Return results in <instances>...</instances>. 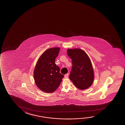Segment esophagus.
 I'll list each match as a JSON object with an SVG mask.
<instances>
[{
	"instance_id": "1",
	"label": "esophagus",
	"mask_w": 125,
	"mask_h": 125,
	"mask_svg": "<svg viewBox=\"0 0 125 125\" xmlns=\"http://www.w3.org/2000/svg\"><path fill=\"white\" fill-rule=\"evenodd\" d=\"M68 76H69V74L67 73V74H65V75H64V78H68Z\"/></svg>"
}]
</instances>
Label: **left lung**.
<instances>
[{"instance_id":"1","label":"left lung","mask_w":125,"mask_h":125,"mask_svg":"<svg viewBox=\"0 0 125 125\" xmlns=\"http://www.w3.org/2000/svg\"><path fill=\"white\" fill-rule=\"evenodd\" d=\"M67 52L73 64L70 79L79 89L89 88L93 83L94 72L89 56L80 49H68Z\"/></svg>"}]
</instances>
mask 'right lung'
<instances>
[{"label": "right lung", "instance_id": "obj_1", "mask_svg": "<svg viewBox=\"0 0 125 125\" xmlns=\"http://www.w3.org/2000/svg\"><path fill=\"white\" fill-rule=\"evenodd\" d=\"M60 47L47 49L37 60L34 69V78L36 85L45 93H52L58 88L64 77L60 68L55 64Z\"/></svg>", "mask_w": 125, "mask_h": 125}]
</instances>
